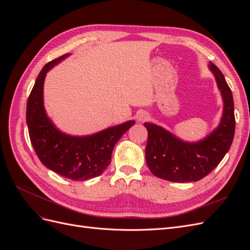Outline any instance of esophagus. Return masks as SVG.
Masks as SVG:
<instances>
[{
	"instance_id": "obj_1",
	"label": "esophagus",
	"mask_w": 250,
	"mask_h": 250,
	"mask_svg": "<svg viewBox=\"0 0 250 250\" xmlns=\"http://www.w3.org/2000/svg\"><path fill=\"white\" fill-rule=\"evenodd\" d=\"M148 119H149V115L145 111H142L138 115V120L140 122H145V121H147Z\"/></svg>"
}]
</instances>
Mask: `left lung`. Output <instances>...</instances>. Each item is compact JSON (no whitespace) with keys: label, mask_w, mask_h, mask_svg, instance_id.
Returning <instances> with one entry per match:
<instances>
[{"label":"left lung","mask_w":250,"mask_h":250,"mask_svg":"<svg viewBox=\"0 0 250 250\" xmlns=\"http://www.w3.org/2000/svg\"><path fill=\"white\" fill-rule=\"evenodd\" d=\"M223 99L220 123L208 137L188 143L178 139L165 128L144 123L148 130L146 163L153 175L174 183L197 181L219 165L229 150L234 135V108L231 90L221 71L209 62Z\"/></svg>","instance_id":"left-lung-1"}]
</instances>
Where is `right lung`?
Masks as SVG:
<instances>
[{
	"instance_id": "add662e5",
	"label": "right lung",
	"mask_w": 250,
	"mask_h": 250,
	"mask_svg": "<svg viewBox=\"0 0 250 250\" xmlns=\"http://www.w3.org/2000/svg\"><path fill=\"white\" fill-rule=\"evenodd\" d=\"M69 55L60 56L42 67L28 98L26 120L30 141L42 165L63 177L83 181L101 175L107 168L116 143L135 121L84 137H74L57 129L43 107V82L52 67Z\"/></svg>"
}]
</instances>
